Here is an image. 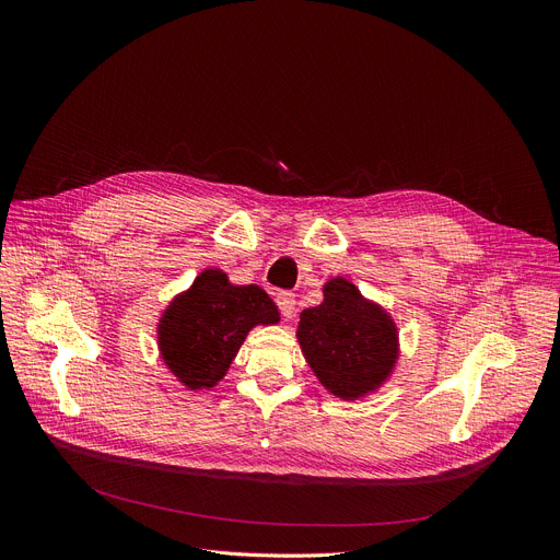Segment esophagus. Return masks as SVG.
<instances>
[{
	"instance_id": "esophagus-1",
	"label": "esophagus",
	"mask_w": 560,
	"mask_h": 560,
	"mask_svg": "<svg viewBox=\"0 0 560 560\" xmlns=\"http://www.w3.org/2000/svg\"><path fill=\"white\" fill-rule=\"evenodd\" d=\"M295 304L298 302H295V295H292V292H288V290L277 292V306H279L283 317H292V313H295Z\"/></svg>"
}]
</instances>
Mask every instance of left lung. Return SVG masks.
<instances>
[{
    "label": "left lung",
    "mask_w": 560,
    "mask_h": 560,
    "mask_svg": "<svg viewBox=\"0 0 560 560\" xmlns=\"http://www.w3.org/2000/svg\"><path fill=\"white\" fill-rule=\"evenodd\" d=\"M298 338L319 384L342 399L376 390L397 361L395 322L345 279H331L325 302L300 315Z\"/></svg>",
    "instance_id": "left-lung-1"
}]
</instances>
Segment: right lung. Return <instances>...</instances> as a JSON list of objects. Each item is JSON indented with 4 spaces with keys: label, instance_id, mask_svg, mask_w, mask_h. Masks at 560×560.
I'll return each instance as SVG.
<instances>
[{
    "label": "right lung",
    "instance_id": "1",
    "mask_svg": "<svg viewBox=\"0 0 560 560\" xmlns=\"http://www.w3.org/2000/svg\"><path fill=\"white\" fill-rule=\"evenodd\" d=\"M279 311L258 285H233L220 270L201 272L161 317L165 365L190 390L213 388L256 325H277Z\"/></svg>",
    "mask_w": 560,
    "mask_h": 560
}]
</instances>
